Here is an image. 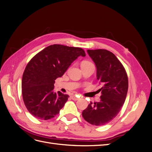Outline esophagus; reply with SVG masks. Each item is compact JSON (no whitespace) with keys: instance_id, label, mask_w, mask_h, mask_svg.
Returning <instances> with one entry per match:
<instances>
[{"instance_id":"34e87169","label":"esophagus","mask_w":152,"mask_h":152,"mask_svg":"<svg viewBox=\"0 0 152 152\" xmlns=\"http://www.w3.org/2000/svg\"><path fill=\"white\" fill-rule=\"evenodd\" d=\"M71 98H72V99L73 100H75V101H77V100L79 99V98L77 97V96H75V95H72V96H71Z\"/></svg>"}]
</instances>
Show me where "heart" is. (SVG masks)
Returning a JSON list of instances; mask_svg holds the SVG:
<instances>
[{
    "label": "heart",
    "mask_w": 152,
    "mask_h": 152,
    "mask_svg": "<svg viewBox=\"0 0 152 152\" xmlns=\"http://www.w3.org/2000/svg\"><path fill=\"white\" fill-rule=\"evenodd\" d=\"M90 64H93L91 61H84L82 63V65H90Z\"/></svg>",
    "instance_id": "obj_1"
}]
</instances>
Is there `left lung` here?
Here are the masks:
<instances>
[{"instance_id":"obj_1","label":"left lung","mask_w":152,"mask_h":152,"mask_svg":"<svg viewBox=\"0 0 152 152\" xmlns=\"http://www.w3.org/2000/svg\"><path fill=\"white\" fill-rule=\"evenodd\" d=\"M97 68V79L103 87L99 102L91 103L82 112L85 121L101 126L115 117L125 102L128 91L126 69L113 53L106 49L87 50Z\"/></svg>"}]
</instances>
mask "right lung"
Instances as JSON below:
<instances>
[{"mask_svg": "<svg viewBox=\"0 0 152 152\" xmlns=\"http://www.w3.org/2000/svg\"><path fill=\"white\" fill-rule=\"evenodd\" d=\"M80 56V48L53 44L44 48L27 64L22 77L23 99L28 111L40 120H49L59 113L69 96L54 93V84Z\"/></svg>", "mask_w": 152, "mask_h": 152, "instance_id": "obj_1", "label": "right lung"}]
</instances>
